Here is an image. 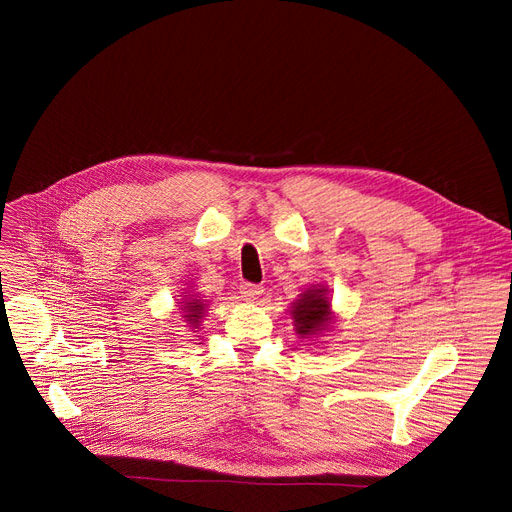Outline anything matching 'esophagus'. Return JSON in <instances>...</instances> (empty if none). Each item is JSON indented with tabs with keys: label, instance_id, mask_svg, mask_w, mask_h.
<instances>
[{
	"label": "esophagus",
	"instance_id": "obj_1",
	"mask_svg": "<svg viewBox=\"0 0 512 512\" xmlns=\"http://www.w3.org/2000/svg\"><path fill=\"white\" fill-rule=\"evenodd\" d=\"M261 292H263V288L255 286V284H242L240 286V294H242V299H245V301H257L261 297Z\"/></svg>",
	"mask_w": 512,
	"mask_h": 512
}]
</instances>
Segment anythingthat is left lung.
<instances>
[{"instance_id":"1","label":"left lung","mask_w":512,"mask_h":512,"mask_svg":"<svg viewBox=\"0 0 512 512\" xmlns=\"http://www.w3.org/2000/svg\"><path fill=\"white\" fill-rule=\"evenodd\" d=\"M290 317L297 332L305 340H317L334 328L336 315L332 311L328 286L313 284L290 307Z\"/></svg>"}]
</instances>
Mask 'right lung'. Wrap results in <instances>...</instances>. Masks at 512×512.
Masks as SVG:
<instances>
[{"label":"right lung","instance_id":"obj_1","mask_svg":"<svg viewBox=\"0 0 512 512\" xmlns=\"http://www.w3.org/2000/svg\"><path fill=\"white\" fill-rule=\"evenodd\" d=\"M180 299L178 301V309H180V319L186 328V332H197L201 330V321L205 317L207 311V301L201 297L199 292H195L193 286H186L182 288V292L178 294Z\"/></svg>","mask_w":512,"mask_h":512}]
</instances>
